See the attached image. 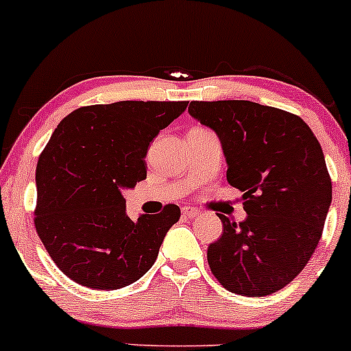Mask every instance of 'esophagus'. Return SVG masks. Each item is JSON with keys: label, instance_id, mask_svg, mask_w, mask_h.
Segmentation results:
<instances>
[{"label": "esophagus", "instance_id": "1", "mask_svg": "<svg viewBox=\"0 0 351 351\" xmlns=\"http://www.w3.org/2000/svg\"><path fill=\"white\" fill-rule=\"evenodd\" d=\"M182 214L186 215V217H189V219H194V217H197V215L200 214V212L197 210V208H194V207H184L182 208Z\"/></svg>", "mask_w": 351, "mask_h": 351}]
</instances>
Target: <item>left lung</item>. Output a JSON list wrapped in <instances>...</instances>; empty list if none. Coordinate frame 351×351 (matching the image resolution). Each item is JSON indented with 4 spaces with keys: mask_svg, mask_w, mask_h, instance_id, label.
<instances>
[{
    "mask_svg": "<svg viewBox=\"0 0 351 351\" xmlns=\"http://www.w3.org/2000/svg\"><path fill=\"white\" fill-rule=\"evenodd\" d=\"M189 114L219 136L227 180L243 192V222L226 215L207 249L228 292L263 297L289 285L320 242L332 204L324 151L303 119L252 101H192Z\"/></svg>",
    "mask_w": 351,
    "mask_h": 351,
    "instance_id": "left-lung-1",
    "label": "left lung"
}]
</instances>
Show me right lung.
Segmentation results:
<instances>
[{"instance_id": "obj_1", "label": "right lung", "mask_w": 351, "mask_h": 351, "mask_svg": "<svg viewBox=\"0 0 351 351\" xmlns=\"http://www.w3.org/2000/svg\"><path fill=\"white\" fill-rule=\"evenodd\" d=\"M189 101H119L76 109L54 129L36 167L34 227L58 269L94 290H117L154 265L180 217L162 212L131 220L123 189L147 176L149 144Z\"/></svg>"}]
</instances>
